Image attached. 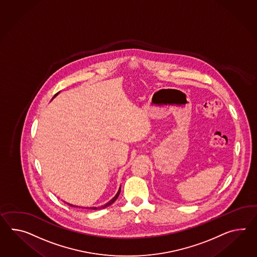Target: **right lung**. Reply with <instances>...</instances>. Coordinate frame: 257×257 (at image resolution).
Instances as JSON below:
<instances>
[{"label":"right lung","mask_w":257,"mask_h":257,"mask_svg":"<svg viewBox=\"0 0 257 257\" xmlns=\"http://www.w3.org/2000/svg\"><path fill=\"white\" fill-rule=\"evenodd\" d=\"M57 95V94H56ZM119 192H120V188H119V191H118V193L116 194V196L113 198L112 200H109L107 203H106L105 205H102V206L100 207H88V208H86V209H90V210H97V209H104V208H106V207L109 206V205H111L112 204L113 202L115 201V200H117V198L119 197ZM69 204V206H73L72 204H69V203H68ZM79 208H82V207H79ZM84 208V207H83Z\"/></svg>","instance_id":"obj_1"}]
</instances>
